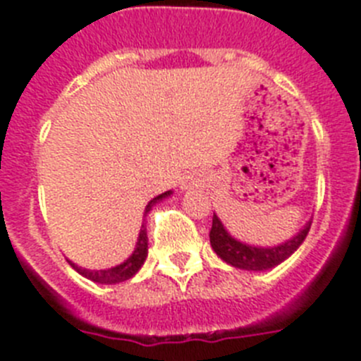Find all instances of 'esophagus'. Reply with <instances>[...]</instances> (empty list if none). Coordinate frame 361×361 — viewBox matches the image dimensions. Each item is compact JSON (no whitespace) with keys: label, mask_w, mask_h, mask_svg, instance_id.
I'll return each instance as SVG.
<instances>
[{"label":"esophagus","mask_w":361,"mask_h":361,"mask_svg":"<svg viewBox=\"0 0 361 361\" xmlns=\"http://www.w3.org/2000/svg\"><path fill=\"white\" fill-rule=\"evenodd\" d=\"M190 186H192V183H188V180H186V183H184V190H188Z\"/></svg>","instance_id":"obj_1"}]
</instances>
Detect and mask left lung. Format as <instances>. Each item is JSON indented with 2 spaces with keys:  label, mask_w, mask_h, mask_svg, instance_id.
<instances>
[{
  "label": "left lung",
  "mask_w": 361,
  "mask_h": 361,
  "mask_svg": "<svg viewBox=\"0 0 361 361\" xmlns=\"http://www.w3.org/2000/svg\"><path fill=\"white\" fill-rule=\"evenodd\" d=\"M310 223L312 219L305 223L300 232L292 235L290 239H286L285 243L274 246H255L243 243L239 239L228 232L223 221L214 214V221H212L210 230V245L214 248L215 254L228 263L233 269L239 270H250V272H264L270 270L277 264H281L294 254L305 241V237L310 230Z\"/></svg>",
  "instance_id": "left-lung-1"
}]
</instances>
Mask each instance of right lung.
I'll return each instance as SVG.
<instances>
[{
    "label": "right lung",
    "mask_w": 361,
    "mask_h": 361,
    "mask_svg": "<svg viewBox=\"0 0 361 361\" xmlns=\"http://www.w3.org/2000/svg\"><path fill=\"white\" fill-rule=\"evenodd\" d=\"M171 195H173V190H168V192L157 195L155 199H151V201L147 202L146 210H144V215L149 214L153 206L159 204V202H162L164 199H168V197H171ZM146 257H147V230H146V224L142 223V226H140V232H138L137 245H135L133 254L129 255L124 263L116 264V267H111V269L89 270V269H82V267H78V264L73 263L71 259H67V261H69L71 267H73V269H75L80 276L87 277L89 281L100 283V285H116V283H122V281H128V279H131V277H133L138 270L142 269V264H144V261H146Z\"/></svg>",
    "instance_id": "obj_1"
}]
</instances>
